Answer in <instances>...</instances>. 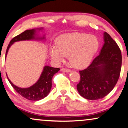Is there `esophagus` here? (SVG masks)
<instances>
[{
	"instance_id": "1",
	"label": "esophagus",
	"mask_w": 128,
	"mask_h": 128,
	"mask_svg": "<svg viewBox=\"0 0 128 128\" xmlns=\"http://www.w3.org/2000/svg\"><path fill=\"white\" fill-rule=\"evenodd\" d=\"M61 72H70V70L68 68H62L61 69Z\"/></svg>"
}]
</instances>
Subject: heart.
I'll list each match as a JSON object with an SVG mask.
<instances>
[{
    "instance_id": "heart-1",
    "label": "heart",
    "mask_w": 128,
    "mask_h": 128,
    "mask_svg": "<svg viewBox=\"0 0 128 128\" xmlns=\"http://www.w3.org/2000/svg\"><path fill=\"white\" fill-rule=\"evenodd\" d=\"M56 46L49 48V55L54 61L60 62L68 55L73 67L83 68L89 64L99 48V41L94 35L85 33H66L56 38Z\"/></svg>"
}]
</instances>
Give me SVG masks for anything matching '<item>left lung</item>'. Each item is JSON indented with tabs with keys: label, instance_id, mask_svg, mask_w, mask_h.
Returning <instances> with one entry per match:
<instances>
[{
	"label": "left lung",
	"instance_id": "1",
	"mask_svg": "<svg viewBox=\"0 0 128 128\" xmlns=\"http://www.w3.org/2000/svg\"><path fill=\"white\" fill-rule=\"evenodd\" d=\"M104 41L99 55L86 68L79 71L80 80L77 89L87 100L104 98L113 90L119 78L122 60L120 49L106 32Z\"/></svg>",
	"mask_w": 128,
	"mask_h": 128
}]
</instances>
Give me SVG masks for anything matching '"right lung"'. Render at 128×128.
Returning a JSON list of instances; mask_svg holds the SVG:
<instances>
[{"mask_svg": "<svg viewBox=\"0 0 128 128\" xmlns=\"http://www.w3.org/2000/svg\"><path fill=\"white\" fill-rule=\"evenodd\" d=\"M42 28L32 29V30H27L24 31L22 33L14 38L10 40V44L8 46L6 52V56L9 49L14 43L15 42L22 40H44V37L40 38L38 37L36 34V30H42ZM60 70L59 68H54V67H49V66H44L43 72L40 76L39 80L37 81L32 86L27 88H19L12 83L8 77L7 78L9 82L12 85V86L15 89V90L21 95V96L26 99L31 100V101H39L47 96L50 92L52 87V79L54 75L57 73Z\"/></svg>", "mask_w": 128, "mask_h": 128, "instance_id": "add662e5", "label": "right lung"}]
</instances>
